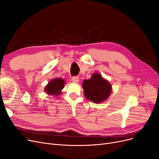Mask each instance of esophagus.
Returning a JSON list of instances; mask_svg holds the SVG:
<instances>
[{
    "mask_svg": "<svg viewBox=\"0 0 159 159\" xmlns=\"http://www.w3.org/2000/svg\"><path fill=\"white\" fill-rule=\"evenodd\" d=\"M72 81H73L74 82H75V83H78L79 81H80L79 77H78V76H74L73 78H72Z\"/></svg>",
    "mask_w": 159,
    "mask_h": 159,
    "instance_id": "esophagus-1",
    "label": "esophagus"
}]
</instances>
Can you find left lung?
<instances>
[{"label": "left lung", "instance_id": "left-lung-1", "mask_svg": "<svg viewBox=\"0 0 159 159\" xmlns=\"http://www.w3.org/2000/svg\"><path fill=\"white\" fill-rule=\"evenodd\" d=\"M82 87L85 97L95 103L106 100L111 93L112 86L98 73L93 74L89 80H84Z\"/></svg>", "mask_w": 159, "mask_h": 159}]
</instances>
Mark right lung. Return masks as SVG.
<instances>
[{
	"label": "right lung",
	"mask_w": 159,
	"mask_h": 159,
	"mask_svg": "<svg viewBox=\"0 0 159 159\" xmlns=\"http://www.w3.org/2000/svg\"><path fill=\"white\" fill-rule=\"evenodd\" d=\"M65 81L61 78H54L45 87L44 91L47 94L52 95H59L61 93V89L64 88Z\"/></svg>",
	"instance_id": "right-lung-1"
}]
</instances>
